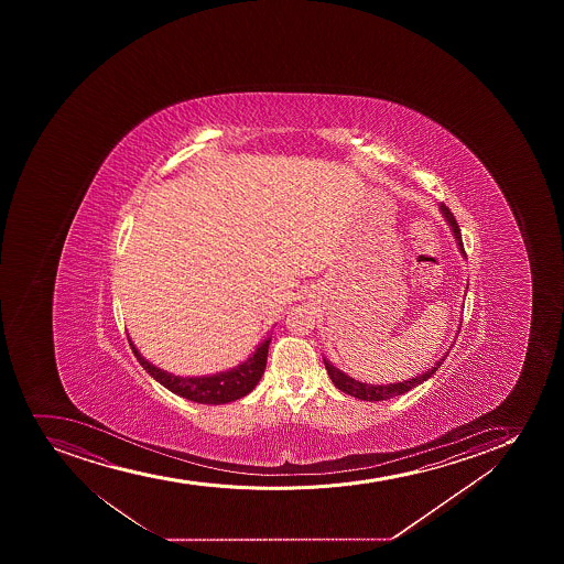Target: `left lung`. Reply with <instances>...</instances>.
<instances>
[{
    "label": "left lung",
    "mask_w": 564,
    "mask_h": 564,
    "mask_svg": "<svg viewBox=\"0 0 564 564\" xmlns=\"http://www.w3.org/2000/svg\"><path fill=\"white\" fill-rule=\"evenodd\" d=\"M441 212L445 215L446 223L451 224L452 231H454V237H456L457 245H459V250H462L463 257H465V248H463L462 240V231H459V226H457L456 218L452 215L451 209L445 206V204H441ZM446 357V355H445ZM445 357L441 358L440 362H435L434 368H430L429 371H424L423 375H419V377H413V379L404 380V382H395V384H384V386H373L366 384V382H358V380L351 379V377H347L344 371L335 368L329 360H325V369H327V373H329L330 380H333V384L338 388V390L344 391L347 395L357 397L360 401H386V399H393V397L402 395V393H406V391L412 390L415 386L423 384L424 380H429L432 375L437 371Z\"/></svg>",
    "instance_id": "8db88e82"
}]
</instances>
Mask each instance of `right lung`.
I'll return each instance as SVG.
<instances>
[{
	"mask_svg": "<svg viewBox=\"0 0 564 564\" xmlns=\"http://www.w3.org/2000/svg\"><path fill=\"white\" fill-rule=\"evenodd\" d=\"M129 344L134 357L138 358V362L143 366L147 373L151 375L152 379H156L160 384L165 386L169 391L184 397L187 401L200 402V404H226V402L237 401L240 397L248 395L261 380L264 368H267L270 338L262 341L246 362L229 369V371H224V373L212 375V377H178V375L167 373V371L152 366L151 362H147L130 338Z\"/></svg>",
	"mask_w": 564,
	"mask_h": 564,
	"instance_id": "1",
	"label": "right lung"
}]
</instances>
